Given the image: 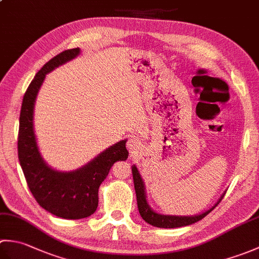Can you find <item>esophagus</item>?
I'll return each mask as SVG.
<instances>
[{
  "label": "esophagus",
  "instance_id": "obj_1",
  "mask_svg": "<svg viewBox=\"0 0 259 259\" xmlns=\"http://www.w3.org/2000/svg\"><path fill=\"white\" fill-rule=\"evenodd\" d=\"M126 146H128V149L130 150L131 153H135L137 150L139 149V147H140L138 140L133 139V138H131V139L128 141V144H126Z\"/></svg>",
  "mask_w": 259,
  "mask_h": 259
}]
</instances>
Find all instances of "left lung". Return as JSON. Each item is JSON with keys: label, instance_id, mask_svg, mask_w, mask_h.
Returning a JSON list of instances; mask_svg holds the SVG:
<instances>
[{"label": "left lung", "instance_id": "obj_1", "mask_svg": "<svg viewBox=\"0 0 259 259\" xmlns=\"http://www.w3.org/2000/svg\"><path fill=\"white\" fill-rule=\"evenodd\" d=\"M133 176H134L135 190H136V196H137V203H138V209H139L141 217L146 223L150 224L151 226L159 227V228H177V227L188 226V225L199 222L200 219L206 217L207 214L210 212L219 202H221L222 198H223L222 197L216 205L209 209V210L202 212L200 214H197V216H189V217H187V216H184V217L183 216H166V214H160V213L155 212L149 207V205H148V202L146 200L144 181H142L141 176L138 171V169L136 168V166L133 167Z\"/></svg>", "mask_w": 259, "mask_h": 259}]
</instances>
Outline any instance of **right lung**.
Instances as JSON below:
<instances>
[{
  "mask_svg": "<svg viewBox=\"0 0 259 259\" xmlns=\"http://www.w3.org/2000/svg\"><path fill=\"white\" fill-rule=\"evenodd\" d=\"M79 53V48L65 50L43 65L27 87L20 113L18 155L27 187L38 205L64 219H81L95 212L99 202V187L113 163L125 160L129 155L125 149L126 140H122L108 148L87 166L75 171L61 172L46 164L38 152L33 130V109L38 89L47 73Z\"/></svg>",
  "mask_w": 259,
  "mask_h": 259,
  "instance_id": "add662e5",
  "label": "right lung"
}]
</instances>
